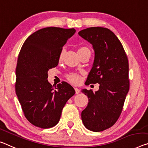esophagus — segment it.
<instances>
[{
	"instance_id": "obj_1",
	"label": "esophagus",
	"mask_w": 148,
	"mask_h": 148,
	"mask_svg": "<svg viewBox=\"0 0 148 148\" xmlns=\"http://www.w3.org/2000/svg\"><path fill=\"white\" fill-rule=\"evenodd\" d=\"M75 94H79V92H80V90L79 89V88H75Z\"/></svg>"
}]
</instances>
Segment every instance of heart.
<instances>
[{
	"instance_id": "heart-1",
	"label": "heart",
	"mask_w": 148,
	"mask_h": 148,
	"mask_svg": "<svg viewBox=\"0 0 148 148\" xmlns=\"http://www.w3.org/2000/svg\"><path fill=\"white\" fill-rule=\"evenodd\" d=\"M85 50H89V49H88L87 47H81L79 49L78 52L85 51ZM63 54H64V51H63V50H61V51L60 53V56H59V60H60V61L63 59ZM66 77H67L68 81H69V82H71V83H73V84L78 83L79 82V79H79V76L78 75L75 74V73H70L69 75H67Z\"/></svg>"
}]
</instances>
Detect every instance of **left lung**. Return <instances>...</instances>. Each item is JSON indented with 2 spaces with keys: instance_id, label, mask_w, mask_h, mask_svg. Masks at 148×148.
<instances>
[{
  "instance_id": "left-lung-1",
  "label": "left lung",
  "mask_w": 148,
  "mask_h": 148,
  "mask_svg": "<svg viewBox=\"0 0 148 148\" xmlns=\"http://www.w3.org/2000/svg\"><path fill=\"white\" fill-rule=\"evenodd\" d=\"M78 34L92 44L95 51L86 85L99 84L95 92L82 89L88 103L82 111L81 119L89 130L103 131L112 126L122 112L130 88L128 58L121 42L108 28L91 27Z\"/></svg>"
}]
</instances>
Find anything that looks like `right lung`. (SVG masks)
<instances>
[{
	"label": "right lung",
	"instance_id": "obj_1",
	"mask_svg": "<svg viewBox=\"0 0 148 148\" xmlns=\"http://www.w3.org/2000/svg\"><path fill=\"white\" fill-rule=\"evenodd\" d=\"M74 28L47 27L31 34L18 55L15 89L25 117L41 128H51L60 121L65 104L75 93L66 82L53 88L47 81L48 71L58 65L59 56Z\"/></svg>",
	"mask_w": 148,
	"mask_h": 148
}]
</instances>
